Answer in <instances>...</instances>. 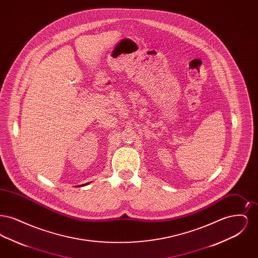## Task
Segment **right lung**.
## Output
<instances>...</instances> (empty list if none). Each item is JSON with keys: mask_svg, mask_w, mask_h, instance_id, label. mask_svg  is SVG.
I'll use <instances>...</instances> for the list:
<instances>
[{"mask_svg": "<svg viewBox=\"0 0 258 258\" xmlns=\"http://www.w3.org/2000/svg\"><path fill=\"white\" fill-rule=\"evenodd\" d=\"M84 184H83V185H84Z\"/></svg>", "mask_w": 258, "mask_h": 258, "instance_id": "obj_1", "label": "right lung"}]
</instances>
